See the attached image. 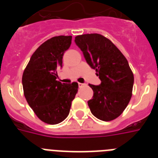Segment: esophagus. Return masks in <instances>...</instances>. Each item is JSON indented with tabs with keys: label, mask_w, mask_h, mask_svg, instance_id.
Instances as JSON below:
<instances>
[{
	"label": "esophagus",
	"mask_w": 158,
	"mask_h": 158,
	"mask_svg": "<svg viewBox=\"0 0 158 158\" xmlns=\"http://www.w3.org/2000/svg\"><path fill=\"white\" fill-rule=\"evenodd\" d=\"M85 85V84H83V83H78V86H79V87H82V86H84Z\"/></svg>",
	"instance_id": "34e87169"
}]
</instances>
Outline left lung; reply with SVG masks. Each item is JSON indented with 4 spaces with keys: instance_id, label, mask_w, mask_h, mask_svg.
Instances as JSON below:
<instances>
[{
    "instance_id": "obj_1",
    "label": "left lung",
    "mask_w": 158,
    "mask_h": 158,
    "mask_svg": "<svg viewBox=\"0 0 158 158\" xmlns=\"http://www.w3.org/2000/svg\"><path fill=\"white\" fill-rule=\"evenodd\" d=\"M91 68L96 69L101 83L89 85L93 90L88 101L92 114L103 121H111L123 113L132 96L134 74L127 60L112 42L100 34L75 37Z\"/></svg>"
}]
</instances>
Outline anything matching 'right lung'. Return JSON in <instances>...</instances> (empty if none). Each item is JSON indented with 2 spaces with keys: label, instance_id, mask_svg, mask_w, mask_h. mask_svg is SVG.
<instances>
[{
  "label": "right lung",
  "instance_id": "1",
  "mask_svg": "<svg viewBox=\"0 0 158 158\" xmlns=\"http://www.w3.org/2000/svg\"><path fill=\"white\" fill-rule=\"evenodd\" d=\"M72 36L59 35L38 47L23 71L24 96L38 118L48 124H58L68 116L78 84L56 80L57 69L62 67V57L69 48Z\"/></svg>",
  "mask_w": 158,
  "mask_h": 158
}]
</instances>
